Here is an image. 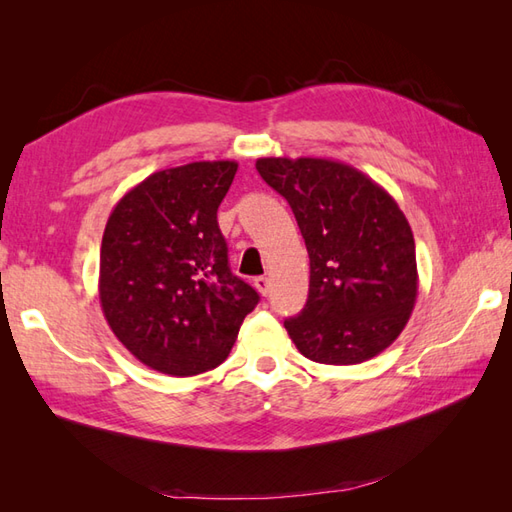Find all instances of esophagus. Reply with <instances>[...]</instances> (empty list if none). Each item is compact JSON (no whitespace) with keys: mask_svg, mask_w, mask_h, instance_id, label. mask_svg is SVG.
<instances>
[{"mask_svg":"<svg viewBox=\"0 0 512 512\" xmlns=\"http://www.w3.org/2000/svg\"><path fill=\"white\" fill-rule=\"evenodd\" d=\"M253 284H255L257 292H259V295H262V297H266L268 292H270V281H268V277H255Z\"/></svg>","mask_w":512,"mask_h":512,"instance_id":"esophagus-1","label":"esophagus"}]
</instances>
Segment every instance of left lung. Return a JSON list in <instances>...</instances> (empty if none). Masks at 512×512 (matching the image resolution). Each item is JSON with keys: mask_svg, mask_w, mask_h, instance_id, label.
Instances as JSON below:
<instances>
[{"mask_svg": "<svg viewBox=\"0 0 512 512\" xmlns=\"http://www.w3.org/2000/svg\"><path fill=\"white\" fill-rule=\"evenodd\" d=\"M306 239V308L284 325L314 363L356 365L398 339L418 297L416 244L396 200L363 171L330 158H259Z\"/></svg>", "mask_w": 512, "mask_h": 512, "instance_id": "obj_1", "label": "left lung"}]
</instances>
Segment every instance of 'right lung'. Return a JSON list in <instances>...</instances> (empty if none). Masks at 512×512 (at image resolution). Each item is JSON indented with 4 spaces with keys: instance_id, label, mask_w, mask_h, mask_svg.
Here are the masks:
<instances>
[{
    "instance_id": "right-lung-1",
    "label": "right lung",
    "mask_w": 512,
    "mask_h": 512,
    "mask_svg": "<svg viewBox=\"0 0 512 512\" xmlns=\"http://www.w3.org/2000/svg\"><path fill=\"white\" fill-rule=\"evenodd\" d=\"M235 160L151 173L107 217L99 297L116 339L140 363L195 376L226 361L259 295L228 268L217 206Z\"/></svg>"
}]
</instances>
